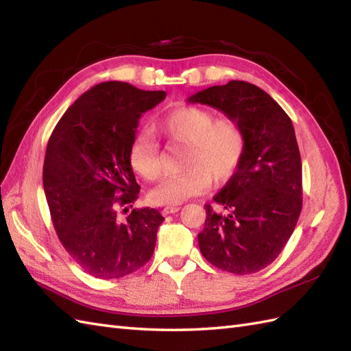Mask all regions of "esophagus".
Listing matches in <instances>:
<instances>
[{
  "instance_id": "1",
  "label": "esophagus",
  "mask_w": 351,
  "mask_h": 351,
  "mask_svg": "<svg viewBox=\"0 0 351 351\" xmlns=\"http://www.w3.org/2000/svg\"><path fill=\"white\" fill-rule=\"evenodd\" d=\"M181 208L180 206H166L162 210V215H169V214H175V213H178L180 211Z\"/></svg>"
}]
</instances>
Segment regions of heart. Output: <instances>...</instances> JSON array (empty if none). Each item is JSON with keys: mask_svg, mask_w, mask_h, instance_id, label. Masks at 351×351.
<instances>
[{"mask_svg": "<svg viewBox=\"0 0 351 351\" xmlns=\"http://www.w3.org/2000/svg\"><path fill=\"white\" fill-rule=\"evenodd\" d=\"M158 130L171 143L187 145L184 173L167 178L149 191V202L175 206L204 193L211 185L228 181L240 167L245 151V136L234 119H215L210 110L181 107L161 119ZM132 169L146 181L162 173L158 143L151 132L140 131L130 149Z\"/></svg>", "mask_w": 351, "mask_h": 351, "instance_id": "heart-1", "label": "heart"}]
</instances>
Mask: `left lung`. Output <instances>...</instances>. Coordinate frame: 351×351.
I'll return each instance as SVG.
<instances>
[{
    "label": "left lung",
    "mask_w": 351,
    "mask_h": 351,
    "mask_svg": "<svg viewBox=\"0 0 351 351\" xmlns=\"http://www.w3.org/2000/svg\"><path fill=\"white\" fill-rule=\"evenodd\" d=\"M240 123L245 151L240 167L205 205L199 249L213 265L234 274L263 270L279 256L302 211V158L294 126L282 107L247 81H229L191 95Z\"/></svg>",
    "instance_id": "obj_1"
}]
</instances>
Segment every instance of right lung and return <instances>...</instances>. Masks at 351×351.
I'll return each mask as SVG.
<instances>
[{
	"instance_id": "obj_1",
	"label": "right lung",
	"mask_w": 351,
	"mask_h": 351,
	"mask_svg": "<svg viewBox=\"0 0 351 351\" xmlns=\"http://www.w3.org/2000/svg\"><path fill=\"white\" fill-rule=\"evenodd\" d=\"M166 98L122 81L93 86L66 110L52 131L43 189L63 247L88 274L117 279L151 259L164 217L154 208L117 210L137 199L130 161L138 121ZM130 208H132V205Z\"/></svg>"
}]
</instances>
